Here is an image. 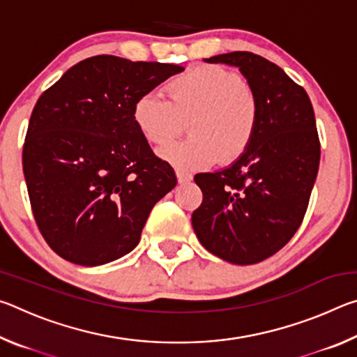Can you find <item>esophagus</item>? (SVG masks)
<instances>
[{"label":"esophagus","mask_w":357,"mask_h":357,"mask_svg":"<svg viewBox=\"0 0 357 357\" xmlns=\"http://www.w3.org/2000/svg\"><path fill=\"white\" fill-rule=\"evenodd\" d=\"M176 178H178V183L179 184H185V183H189V181H192L190 174L183 173V172H179V170H176Z\"/></svg>","instance_id":"1"}]
</instances>
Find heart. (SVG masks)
<instances>
[{"instance_id":"obj_1","label":"heart","mask_w":357,"mask_h":357,"mask_svg":"<svg viewBox=\"0 0 357 357\" xmlns=\"http://www.w3.org/2000/svg\"><path fill=\"white\" fill-rule=\"evenodd\" d=\"M165 91L168 100L142 96L132 116L142 137L154 146L172 142L189 123V140L159 151L176 170L197 172L217 159L234 162L249 151L258 130L259 104L238 72L200 64L172 78Z\"/></svg>"}]
</instances>
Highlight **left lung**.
<instances>
[{
	"label": "left lung",
	"mask_w": 357,
	"mask_h": 357,
	"mask_svg": "<svg viewBox=\"0 0 357 357\" xmlns=\"http://www.w3.org/2000/svg\"><path fill=\"white\" fill-rule=\"evenodd\" d=\"M204 61L239 68L257 93L259 123L234 164L195 174L203 202L192 227L215 257L255 264L279 252L305 215L319 165L315 113L305 89L263 56L231 52Z\"/></svg>",
	"instance_id": "left-lung-1"
}]
</instances>
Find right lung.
I'll return each mask as SVG.
<instances>
[{"mask_svg": "<svg viewBox=\"0 0 357 357\" xmlns=\"http://www.w3.org/2000/svg\"><path fill=\"white\" fill-rule=\"evenodd\" d=\"M183 66L98 55L42 93L23 144L39 231L59 257L99 266L137 247L154 204L176 185L134 123L135 102Z\"/></svg>", "mask_w": 357, "mask_h": 357, "instance_id": "obj_1", "label": "right lung"}]
</instances>
